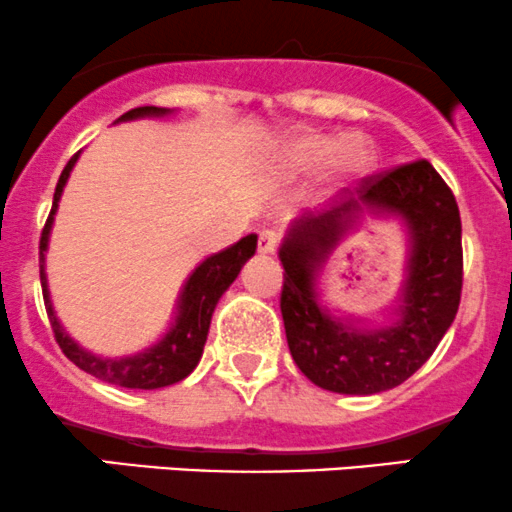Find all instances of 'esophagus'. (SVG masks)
I'll return each instance as SVG.
<instances>
[{
  "mask_svg": "<svg viewBox=\"0 0 512 512\" xmlns=\"http://www.w3.org/2000/svg\"><path fill=\"white\" fill-rule=\"evenodd\" d=\"M277 245H279L277 233H272V230H262L260 240H257V252H260V255H272V252L277 250Z\"/></svg>",
  "mask_w": 512,
  "mask_h": 512,
  "instance_id": "1",
  "label": "esophagus"
}]
</instances>
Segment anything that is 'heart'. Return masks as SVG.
I'll return each mask as SVG.
<instances>
[{"label": "heart", "instance_id": "obj_1", "mask_svg": "<svg viewBox=\"0 0 512 512\" xmlns=\"http://www.w3.org/2000/svg\"><path fill=\"white\" fill-rule=\"evenodd\" d=\"M373 161V144L360 132H299L277 149V169L284 179H301L319 171L324 191L360 179Z\"/></svg>", "mask_w": 512, "mask_h": 512}]
</instances>
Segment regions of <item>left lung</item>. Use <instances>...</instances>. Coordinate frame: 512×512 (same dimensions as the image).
I'll list each match as a JSON object with an SVG mask.
<instances>
[{"instance_id": "1", "label": "left lung", "mask_w": 512, "mask_h": 512, "mask_svg": "<svg viewBox=\"0 0 512 512\" xmlns=\"http://www.w3.org/2000/svg\"><path fill=\"white\" fill-rule=\"evenodd\" d=\"M368 217L406 230V277L383 322L343 315L323 299L320 277L337 245ZM282 309L289 353L306 378L338 395H378L417 373L461 301V215L429 161L363 181L324 213H301L284 228Z\"/></svg>"}]
</instances>
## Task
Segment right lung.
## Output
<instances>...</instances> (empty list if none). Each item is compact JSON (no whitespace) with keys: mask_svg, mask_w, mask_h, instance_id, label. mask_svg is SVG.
I'll list each match as a JSON object with an SVG mask.
<instances>
[{"mask_svg":"<svg viewBox=\"0 0 512 512\" xmlns=\"http://www.w3.org/2000/svg\"><path fill=\"white\" fill-rule=\"evenodd\" d=\"M174 112L176 110H169V107L144 105L125 112L117 122L144 120V117H169L174 115ZM78 157L80 152L68 161L61 179H58L56 193H53L51 215H48L46 228H43L41 235V289L58 346H61V351L66 353L80 370H85V373H90L93 378L102 380V383L129 387V390H159V387L181 383V380L188 378V375L196 370L198 360H201L203 355V346H206L208 331H211L215 306H218L220 297L228 292L230 284L238 279L242 265L255 255L257 235H245V238L235 242V245L215 252V255L206 257V260L198 262V265L193 267V272L188 274L184 287H181L179 299H176L174 316H171L169 326H166V331L161 333L157 341L149 343L147 348H142V351L137 353L120 355V358H107V355L88 351V348H83L75 341L71 333L66 331V326L61 324V319L56 316L46 277V252L48 242H51L53 220H56L63 188H66L68 179H71V171L73 166L78 164Z\"/></svg>","mask_w":512,"mask_h":512,"instance_id":"1","label":"right lung"}]
</instances>
